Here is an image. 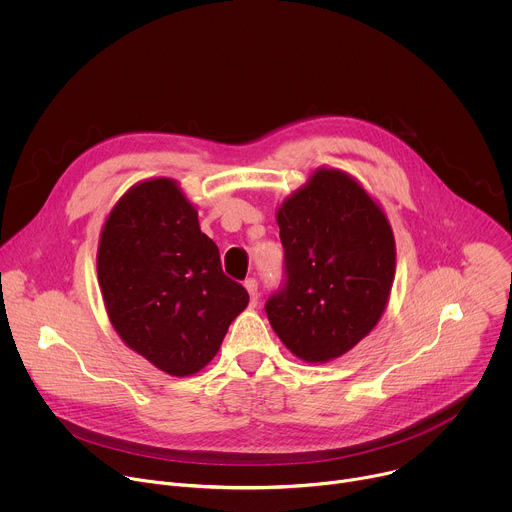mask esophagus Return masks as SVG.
Returning a JSON list of instances; mask_svg holds the SVG:
<instances>
[{"label":"esophagus","instance_id":"1","mask_svg":"<svg viewBox=\"0 0 512 512\" xmlns=\"http://www.w3.org/2000/svg\"><path fill=\"white\" fill-rule=\"evenodd\" d=\"M245 287L249 291V298H251V306H257V300H259V289H257V279L249 277L245 279Z\"/></svg>","mask_w":512,"mask_h":512}]
</instances>
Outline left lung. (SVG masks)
<instances>
[{"instance_id": "left-lung-1", "label": "left lung", "mask_w": 512, "mask_h": 512, "mask_svg": "<svg viewBox=\"0 0 512 512\" xmlns=\"http://www.w3.org/2000/svg\"><path fill=\"white\" fill-rule=\"evenodd\" d=\"M283 283L265 302L281 342L306 362L348 352L381 320L395 239L379 204L340 170H318L277 210Z\"/></svg>"}]
</instances>
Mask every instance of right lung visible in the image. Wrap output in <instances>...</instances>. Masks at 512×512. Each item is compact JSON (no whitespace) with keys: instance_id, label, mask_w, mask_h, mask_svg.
Listing matches in <instances>:
<instances>
[{"instance_id":"obj_1","label":"right lung","mask_w":512,"mask_h":512,"mask_svg":"<svg viewBox=\"0 0 512 512\" xmlns=\"http://www.w3.org/2000/svg\"><path fill=\"white\" fill-rule=\"evenodd\" d=\"M97 273L121 340L172 377L198 373L247 308L198 212L170 178L133 186L101 233Z\"/></svg>"}]
</instances>
